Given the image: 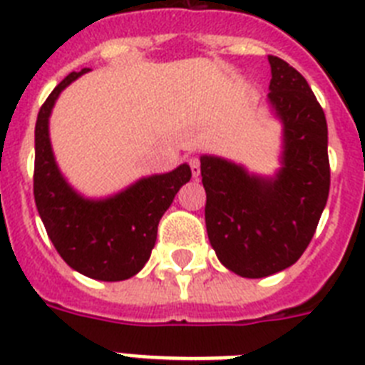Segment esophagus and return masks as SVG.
Masks as SVG:
<instances>
[{
	"instance_id": "34e87169",
	"label": "esophagus",
	"mask_w": 365,
	"mask_h": 365,
	"mask_svg": "<svg viewBox=\"0 0 365 365\" xmlns=\"http://www.w3.org/2000/svg\"><path fill=\"white\" fill-rule=\"evenodd\" d=\"M190 168H192V175L197 179L201 175V163H199V159H190Z\"/></svg>"
}]
</instances>
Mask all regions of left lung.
Masks as SVG:
<instances>
[{
  "label": "left lung",
  "instance_id": "1",
  "mask_svg": "<svg viewBox=\"0 0 365 365\" xmlns=\"http://www.w3.org/2000/svg\"><path fill=\"white\" fill-rule=\"evenodd\" d=\"M267 104L282 124L279 168L250 172L201 155L208 240L222 265L243 278H265L294 265L314 235L329 197L327 120L307 80L269 56Z\"/></svg>",
  "mask_w": 365,
  "mask_h": 365
}]
</instances>
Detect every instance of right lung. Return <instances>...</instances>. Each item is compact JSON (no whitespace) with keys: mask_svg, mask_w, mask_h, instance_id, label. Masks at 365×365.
<instances>
[{"mask_svg":"<svg viewBox=\"0 0 365 365\" xmlns=\"http://www.w3.org/2000/svg\"><path fill=\"white\" fill-rule=\"evenodd\" d=\"M89 69L71 73L38 113L34 130V201L54 248L71 269L98 282H122L143 270L157 227L192 177L188 164L140 177L108 197H86L71 186L54 157L49 118L58 96Z\"/></svg>","mask_w":365,"mask_h":365,"instance_id":"add662e5","label":"right lung"}]
</instances>
